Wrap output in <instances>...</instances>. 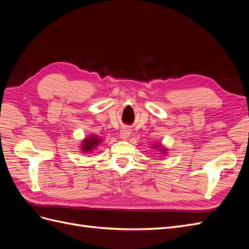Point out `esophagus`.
Instances as JSON below:
<instances>
[{"label":"esophagus","instance_id":"1","mask_svg":"<svg viewBox=\"0 0 249 249\" xmlns=\"http://www.w3.org/2000/svg\"><path fill=\"white\" fill-rule=\"evenodd\" d=\"M120 138H123V139H127L130 137V135H131V130H130V127H127V126H124L122 130H120Z\"/></svg>","mask_w":249,"mask_h":249}]
</instances>
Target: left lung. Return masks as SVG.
I'll return each instance as SVG.
<instances>
[{"label": "left lung", "instance_id": "left-lung-1", "mask_svg": "<svg viewBox=\"0 0 249 249\" xmlns=\"http://www.w3.org/2000/svg\"><path fill=\"white\" fill-rule=\"evenodd\" d=\"M161 152H163V154H165V153H166V149H165V148H161Z\"/></svg>", "mask_w": 249, "mask_h": 249}]
</instances>
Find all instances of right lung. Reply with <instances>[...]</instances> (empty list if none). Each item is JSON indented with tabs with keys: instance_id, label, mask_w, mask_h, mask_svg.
I'll use <instances>...</instances> for the list:
<instances>
[{
	"instance_id": "right-lung-1",
	"label": "right lung",
	"mask_w": 249,
	"mask_h": 249,
	"mask_svg": "<svg viewBox=\"0 0 249 249\" xmlns=\"http://www.w3.org/2000/svg\"><path fill=\"white\" fill-rule=\"evenodd\" d=\"M101 143L100 138L96 136H91L90 138H86L82 143V150L83 152H91L97 145Z\"/></svg>"
}]
</instances>
